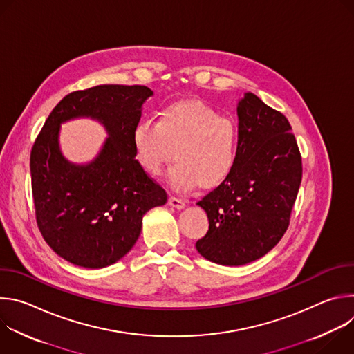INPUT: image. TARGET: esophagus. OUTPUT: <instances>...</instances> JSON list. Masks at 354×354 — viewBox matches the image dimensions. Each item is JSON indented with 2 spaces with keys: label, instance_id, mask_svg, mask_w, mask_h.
<instances>
[{
  "label": "esophagus",
  "instance_id": "esophagus-1",
  "mask_svg": "<svg viewBox=\"0 0 354 354\" xmlns=\"http://www.w3.org/2000/svg\"><path fill=\"white\" fill-rule=\"evenodd\" d=\"M168 203H169V206H172L175 209H183L185 207V201L179 197H175V196H169Z\"/></svg>",
  "mask_w": 354,
  "mask_h": 354
}]
</instances>
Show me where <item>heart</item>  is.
<instances>
[{
    "label": "heart",
    "mask_w": 354,
    "mask_h": 354,
    "mask_svg": "<svg viewBox=\"0 0 354 354\" xmlns=\"http://www.w3.org/2000/svg\"><path fill=\"white\" fill-rule=\"evenodd\" d=\"M140 165L149 175H161L174 157L178 161L168 180L176 190L213 189L232 172L238 157V130L198 100H178L153 119L140 120L133 130Z\"/></svg>",
    "instance_id": "1"
}]
</instances>
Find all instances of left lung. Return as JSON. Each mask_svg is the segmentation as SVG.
Instances as JSON below:
<instances>
[{"mask_svg":"<svg viewBox=\"0 0 354 354\" xmlns=\"http://www.w3.org/2000/svg\"><path fill=\"white\" fill-rule=\"evenodd\" d=\"M236 112L235 167L197 201L207 213L209 231L196 249L224 266L254 262L277 245L288 228L302 178L301 154L287 118L250 92Z\"/></svg>","mask_w":354,"mask_h":354,"instance_id":"obj_1","label":"left lung"}]
</instances>
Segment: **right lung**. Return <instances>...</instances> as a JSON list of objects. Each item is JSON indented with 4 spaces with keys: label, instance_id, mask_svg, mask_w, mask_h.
<instances>
[{
    "label": "right lung",
    "instance_id": "1",
    "mask_svg": "<svg viewBox=\"0 0 354 354\" xmlns=\"http://www.w3.org/2000/svg\"><path fill=\"white\" fill-rule=\"evenodd\" d=\"M153 95L144 85H97L66 95L30 151L39 231L59 257L86 268L122 259L141 232L142 216L167 203V192L136 160L133 130ZM80 115L102 121L110 138L95 162L70 165L59 153V123Z\"/></svg>",
    "mask_w": 354,
    "mask_h": 354
}]
</instances>
